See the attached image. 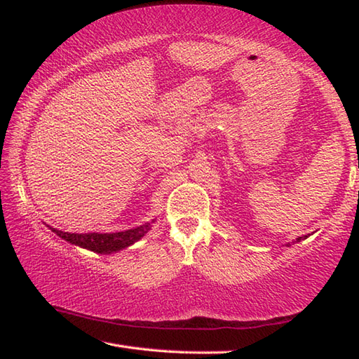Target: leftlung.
<instances>
[{
  "label": "left lung",
  "instance_id": "8db88e82",
  "mask_svg": "<svg viewBox=\"0 0 359 359\" xmlns=\"http://www.w3.org/2000/svg\"><path fill=\"white\" fill-rule=\"evenodd\" d=\"M307 238H309V236H302V238H296V241H294V242H301V241H304V239H307ZM294 242H293V243H294ZM285 245H287V247H290V245H292V243H290V242H288V243H285Z\"/></svg>",
  "mask_w": 359,
  "mask_h": 359
}]
</instances>
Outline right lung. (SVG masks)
<instances>
[{
	"mask_svg": "<svg viewBox=\"0 0 359 359\" xmlns=\"http://www.w3.org/2000/svg\"><path fill=\"white\" fill-rule=\"evenodd\" d=\"M154 222L156 219H152L151 222L131 228V230L118 231V233H66L62 230H57V228H52L49 225L46 226H49L50 231L55 233L58 238L72 243V245L94 251V253L112 255V253H117L120 250L131 247L133 243L140 241L143 236L151 230V225Z\"/></svg>",
	"mask_w": 359,
	"mask_h": 359,
	"instance_id": "obj_1",
	"label": "right lung"
}]
</instances>
